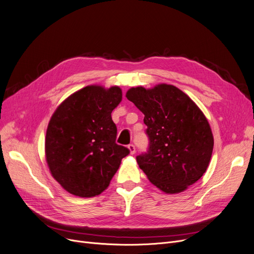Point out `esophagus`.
Here are the masks:
<instances>
[{"instance_id":"esophagus-1","label":"esophagus","mask_w":254,"mask_h":254,"mask_svg":"<svg viewBox=\"0 0 254 254\" xmlns=\"http://www.w3.org/2000/svg\"><path fill=\"white\" fill-rule=\"evenodd\" d=\"M127 148H128L130 154H135V152H136V147H135L134 144H129V145L127 146Z\"/></svg>"}]
</instances>
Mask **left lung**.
I'll return each mask as SVG.
<instances>
[{"label":"left lung","mask_w":254,"mask_h":254,"mask_svg":"<svg viewBox=\"0 0 254 254\" xmlns=\"http://www.w3.org/2000/svg\"><path fill=\"white\" fill-rule=\"evenodd\" d=\"M127 98L144 114L147 126V151L136 157L140 169L164 192L185 190L203 176L210 163L214 140L207 118L173 85L132 87Z\"/></svg>","instance_id":"obj_1"}]
</instances>
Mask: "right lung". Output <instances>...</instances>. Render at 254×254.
<instances>
[{
  "label": "right lung",
  "mask_w": 254,
  "mask_h": 254,
  "mask_svg": "<svg viewBox=\"0 0 254 254\" xmlns=\"http://www.w3.org/2000/svg\"><path fill=\"white\" fill-rule=\"evenodd\" d=\"M122 89L90 85L73 93L53 113L46 131L45 153L51 174L74 195L100 194L129 150L116 143L111 113Z\"/></svg>",
  "instance_id": "1"
}]
</instances>
